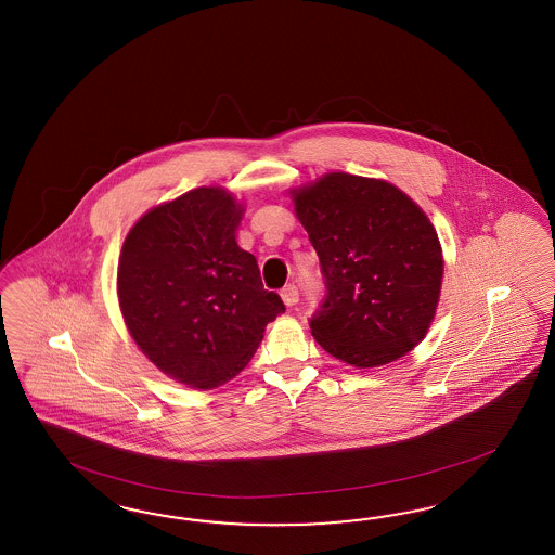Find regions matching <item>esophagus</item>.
<instances>
[{
  "label": "esophagus",
  "instance_id": "esophagus-1",
  "mask_svg": "<svg viewBox=\"0 0 555 555\" xmlns=\"http://www.w3.org/2000/svg\"><path fill=\"white\" fill-rule=\"evenodd\" d=\"M281 297L285 300V305L293 307V305L299 302V288H297V285H286L285 288L281 291Z\"/></svg>",
  "mask_w": 555,
  "mask_h": 555
}]
</instances>
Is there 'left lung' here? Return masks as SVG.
<instances>
[{
    "label": "left lung",
    "mask_w": 555,
    "mask_h": 555,
    "mask_svg": "<svg viewBox=\"0 0 555 555\" xmlns=\"http://www.w3.org/2000/svg\"><path fill=\"white\" fill-rule=\"evenodd\" d=\"M293 199L325 283L309 319L317 344L356 367L405 356L430 327L442 283L426 214L388 181L349 173H330Z\"/></svg>",
    "instance_id": "8db88e82"
}]
</instances>
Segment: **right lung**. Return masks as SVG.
Listing matches in <instances>:
<instances>
[{"instance_id":"right-lung-1","label":"right lung","mask_w":555,"mask_h":555,"mask_svg":"<svg viewBox=\"0 0 555 555\" xmlns=\"http://www.w3.org/2000/svg\"><path fill=\"white\" fill-rule=\"evenodd\" d=\"M240 214L224 190L197 188L147 211L120 250V311L135 344L199 390L236 377L285 313L255 256L236 244Z\"/></svg>"}]
</instances>
